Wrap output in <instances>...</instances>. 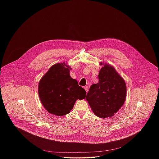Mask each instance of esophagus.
<instances>
[{"label": "esophagus", "instance_id": "34e87169", "mask_svg": "<svg viewBox=\"0 0 159 159\" xmlns=\"http://www.w3.org/2000/svg\"><path fill=\"white\" fill-rule=\"evenodd\" d=\"M84 88V89H85L86 92H88V86H85Z\"/></svg>", "mask_w": 159, "mask_h": 159}]
</instances>
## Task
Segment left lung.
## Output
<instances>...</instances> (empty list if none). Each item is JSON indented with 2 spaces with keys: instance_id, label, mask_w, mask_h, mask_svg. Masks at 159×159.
I'll use <instances>...</instances> for the list:
<instances>
[{
  "instance_id": "obj_1",
  "label": "left lung",
  "mask_w": 159,
  "mask_h": 159,
  "mask_svg": "<svg viewBox=\"0 0 159 159\" xmlns=\"http://www.w3.org/2000/svg\"><path fill=\"white\" fill-rule=\"evenodd\" d=\"M103 67L98 73L99 81L92 84L86 100L95 115L100 118L112 117L122 107L126 98V84L112 66L100 62Z\"/></svg>"
}]
</instances>
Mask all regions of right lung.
Instances as JSON below:
<instances>
[{
    "mask_svg": "<svg viewBox=\"0 0 159 159\" xmlns=\"http://www.w3.org/2000/svg\"><path fill=\"white\" fill-rule=\"evenodd\" d=\"M70 70L66 62L56 64L39 81V95L43 106L57 116L69 113L78 99L86 97V91L70 76Z\"/></svg>",
    "mask_w": 159,
    "mask_h": 159,
    "instance_id": "1",
    "label": "right lung"
}]
</instances>
